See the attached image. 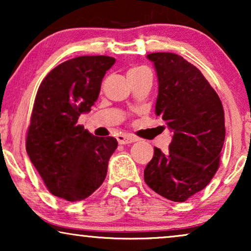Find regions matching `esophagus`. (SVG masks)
Wrapping results in <instances>:
<instances>
[{
  "instance_id": "obj_1",
  "label": "esophagus",
  "mask_w": 251,
  "mask_h": 251,
  "mask_svg": "<svg viewBox=\"0 0 251 251\" xmlns=\"http://www.w3.org/2000/svg\"><path fill=\"white\" fill-rule=\"evenodd\" d=\"M118 142H119V144L120 145H126V144H131V143H135V142H137V139L136 137H133V136H130V135H119L118 136Z\"/></svg>"
}]
</instances>
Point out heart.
Masks as SVG:
<instances>
[{
	"label": "heart",
	"mask_w": 251,
	"mask_h": 251,
	"mask_svg": "<svg viewBox=\"0 0 251 251\" xmlns=\"http://www.w3.org/2000/svg\"><path fill=\"white\" fill-rule=\"evenodd\" d=\"M143 70H145V68H144V67H135V68H132V70H130L128 74L137 73V72H140V71H143Z\"/></svg>",
	"instance_id": "obj_1"
}]
</instances>
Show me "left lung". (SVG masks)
Returning a JSON list of instances; mask_svg holds the SVG:
<instances>
[{
	"label": "left lung",
	"mask_w": 251,
	"mask_h": 251,
	"mask_svg": "<svg viewBox=\"0 0 251 251\" xmlns=\"http://www.w3.org/2000/svg\"><path fill=\"white\" fill-rule=\"evenodd\" d=\"M157 77L155 114L173 132L169 152L154 147L145 183L161 197L184 202L207 186L225 140L221 99L200 71L170 52L147 54Z\"/></svg>",
	"instance_id": "left-lung-1"
}]
</instances>
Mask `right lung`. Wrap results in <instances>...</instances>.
I'll use <instances>...</instances> for the list:
<instances>
[{"label":"right lung","mask_w":251,"mask_h":251,"mask_svg":"<svg viewBox=\"0 0 251 251\" xmlns=\"http://www.w3.org/2000/svg\"><path fill=\"white\" fill-rule=\"evenodd\" d=\"M114 64L108 56L73 58L53 68L37 90L26 150L54 197L83 200L105 180L118 140L94 136L77 120L91 111Z\"/></svg>","instance_id":"add662e5"}]
</instances>
